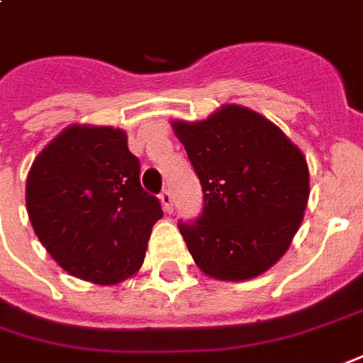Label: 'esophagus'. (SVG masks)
I'll return each instance as SVG.
<instances>
[{
  "label": "esophagus",
  "instance_id": "34e87169",
  "mask_svg": "<svg viewBox=\"0 0 363 363\" xmlns=\"http://www.w3.org/2000/svg\"><path fill=\"white\" fill-rule=\"evenodd\" d=\"M160 200H162L163 209H165L167 213H171V209H173V196H171V192L167 190V188L160 194Z\"/></svg>",
  "mask_w": 363,
  "mask_h": 363
}]
</instances>
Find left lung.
Masks as SVG:
<instances>
[{"label": "left lung", "mask_w": 363, "mask_h": 363, "mask_svg": "<svg viewBox=\"0 0 363 363\" xmlns=\"http://www.w3.org/2000/svg\"><path fill=\"white\" fill-rule=\"evenodd\" d=\"M203 192L179 223L201 272L242 281L274 267L303 223L311 177L303 152L264 116L225 104L203 121H173Z\"/></svg>", "instance_id": "obj_1"}]
</instances>
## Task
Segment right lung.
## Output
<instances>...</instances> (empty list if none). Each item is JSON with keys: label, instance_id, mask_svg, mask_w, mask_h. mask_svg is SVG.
I'll return each mask as SVG.
<instances>
[{"label": "right lung", "instance_id": "1", "mask_svg": "<svg viewBox=\"0 0 363 363\" xmlns=\"http://www.w3.org/2000/svg\"><path fill=\"white\" fill-rule=\"evenodd\" d=\"M26 209L47 253L79 280L112 286L143 267L152 226L163 217L140 186V163L114 127L74 125L30 167Z\"/></svg>", "mask_w": 363, "mask_h": 363}]
</instances>
